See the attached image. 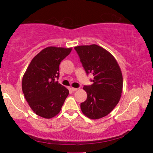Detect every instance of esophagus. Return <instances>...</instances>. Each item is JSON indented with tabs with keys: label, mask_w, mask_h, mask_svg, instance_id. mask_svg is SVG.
<instances>
[{
	"label": "esophagus",
	"mask_w": 153,
	"mask_h": 153,
	"mask_svg": "<svg viewBox=\"0 0 153 153\" xmlns=\"http://www.w3.org/2000/svg\"><path fill=\"white\" fill-rule=\"evenodd\" d=\"M77 90H78V88H73V87L71 88V90L72 92H76Z\"/></svg>",
	"instance_id": "34e87169"
}]
</instances>
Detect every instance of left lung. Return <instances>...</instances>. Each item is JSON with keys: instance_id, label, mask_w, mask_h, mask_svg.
<instances>
[{"instance_id": "left-lung-1", "label": "left lung", "mask_w": 153, "mask_h": 153, "mask_svg": "<svg viewBox=\"0 0 153 153\" xmlns=\"http://www.w3.org/2000/svg\"><path fill=\"white\" fill-rule=\"evenodd\" d=\"M86 74H93V84L83 88L87 99L80 105L82 113L90 119L107 116L120 101L123 90V76L115 57L97 45L74 48Z\"/></svg>"}]
</instances>
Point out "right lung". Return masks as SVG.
<instances>
[{"label":"right lung","instance_id":"1","mask_svg":"<svg viewBox=\"0 0 153 153\" xmlns=\"http://www.w3.org/2000/svg\"><path fill=\"white\" fill-rule=\"evenodd\" d=\"M72 48L48 46L31 61L22 79V91L28 105L36 115L45 119L55 117L69 94V90L56 78L59 64Z\"/></svg>","mask_w":153,"mask_h":153}]
</instances>
